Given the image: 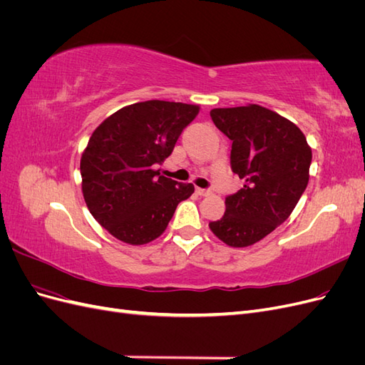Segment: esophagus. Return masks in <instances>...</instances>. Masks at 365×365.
Masks as SVG:
<instances>
[{
    "instance_id": "1",
    "label": "esophagus",
    "mask_w": 365,
    "mask_h": 365,
    "mask_svg": "<svg viewBox=\"0 0 365 365\" xmlns=\"http://www.w3.org/2000/svg\"><path fill=\"white\" fill-rule=\"evenodd\" d=\"M196 193L200 196H208L212 192H210L208 189H200V187H196Z\"/></svg>"
}]
</instances>
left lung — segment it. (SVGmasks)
Returning a JSON list of instances; mask_svg holds the SVG:
<instances>
[{"instance_id": "8db88e82", "label": "left lung", "mask_w": 365, "mask_h": 365, "mask_svg": "<svg viewBox=\"0 0 365 365\" xmlns=\"http://www.w3.org/2000/svg\"><path fill=\"white\" fill-rule=\"evenodd\" d=\"M216 128L233 141L231 170L245 184L225 197L208 227L230 247H250L289 217L309 181L312 150L292 121L259 105L216 108Z\"/></svg>"}]
</instances>
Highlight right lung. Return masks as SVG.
<instances>
[{
	"instance_id": "1",
	"label": "right lung",
	"mask_w": 365,
	"mask_h": 365,
	"mask_svg": "<svg viewBox=\"0 0 365 365\" xmlns=\"http://www.w3.org/2000/svg\"><path fill=\"white\" fill-rule=\"evenodd\" d=\"M200 106L148 101L118 109L98 126L82 153L85 202L109 233L130 245L163 235L178 204L195 192L153 170L168 158Z\"/></svg>"
}]
</instances>
